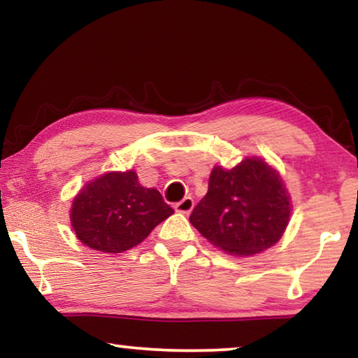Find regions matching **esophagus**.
I'll list each match as a JSON object with an SVG mask.
<instances>
[{"label": "esophagus", "instance_id": "1", "mask_svg": "<svg viewBox=\"0 0 358 358\" xmlns=\"http://www.w3.org/2000/svg\"><path fill=\"white\" fill-rule=\"evenodd\" d=\"M192 208H194V201H192V197H185L183 201H180V202L175 203V210H177L178 213H185V215H187V213H191Z\"/></svg>", "mask_w": 358, "mask_h": 358}]
</instances>
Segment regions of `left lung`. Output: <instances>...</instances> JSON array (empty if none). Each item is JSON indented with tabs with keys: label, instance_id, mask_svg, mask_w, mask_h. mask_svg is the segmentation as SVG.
I'll return each mask as SVG.
<instances>
[{
	"label": "left lung",
	"instance_id": "1",
	"mask_svg": "<svg viewBox=\"0 0 358 358\" xmlns=\"http://www.w3.org/2000/svg\"><path fill=\"white\" fill-rule=\"evenodd\" d=\"M289 217L290 197L280 173L252 156L229 171H211L208 192L189 221L224 252L252 256L280 241Z\"/></svg>",
	"mask_w": 358,
	"mask_h": 358
}]
</instances>
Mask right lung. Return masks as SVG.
Instances as JSON below:
<instances>
[{"mask_svg": "<svg viewBox=\"0 0 358 358\" xmlns=\"http://www.w3.org/2000/svg\"><path fill=\"white\" fill-rule=\"evenodd\" d=\"M172 213L161 192L143 187L134 171L108 172L77 194L71 222L83 245L117 254L137 246Z\"/></svg>", "mask_w": 358, "mask_h": 358, "instance_id": "right-lung-1", "label": "right lung"}]
</instances>
